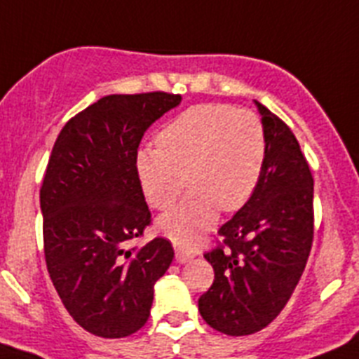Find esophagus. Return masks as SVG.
Wrapping results in <instances>:
<instances>
[{"label": "esophagus", "mask_w": 359, "mask_h": 359, "mask_svg": "<svg viewBox=\"0 0 359 359\" xmlns=\"http://www.w3.org/2000/svg\"><path fill=\"white\" fill-rule=\"evenodd\" d=\"M175 258L179 264H188V262H191L193 258H195V255H193L191 251H186V249L182 248H175Z\"/></svg>", "instance_id": "esophagus-1"}]
</instances>
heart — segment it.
<instances>
[{"label":"heart","mask_w":359,"mask_h":359,"mask_svg":"<svg viewBox=\"0 0 359 359\" xmlns=\"http://www.w3.org/2000/svg\"><path fill=\"white\" fill-rule=\"evenodd\" d=\"M158 148L135 155L146 201L166 210L191 188L175 210L157 220L175 244H195L217 222L218 210L233 213L253 197L266 162V133L258 115L227 104H197L179 114L157 135Z\"/></svg>","instance_id":"1"}]
</instances>
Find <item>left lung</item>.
<instances>
[{
	"instance_id": "8db88e82",
	"label": "left lung",
	"mask_w": 359,
	"mask_h": 359,
	"mask_svg": "<svg viewBox=\"0 0 359 359\" xmlns=\"http://www.w3.org/2000/svg\"><path fill=\"white\" fill-rule=\"evenodd\" d=\"M266 133V162L253 197L218 235L224 248L204 258L215 269L198 298L208 325L245 336L269 325L291 298L313 245L314 180L283 121L255 101Z\"/></svg>"
}]
</instances>
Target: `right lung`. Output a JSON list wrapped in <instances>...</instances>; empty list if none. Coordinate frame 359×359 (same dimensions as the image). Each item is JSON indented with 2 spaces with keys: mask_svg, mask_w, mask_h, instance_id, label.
<instances>
[{
  "mask_svg": "<svg viewBox=\"0 0 359 359\" xmlns=\"http://www.w3.org/2000/svg\"><path fill=\"white\" fill-rule=\"evenodd\" d=\"M180 95H106L59 133L39 202L48 274L85 330L124 338L148 322L155 282L173 260L168 240L128 249L149 224L135 155L144 132Z\"/></svg>",
  "mask_w": 359,
  "mask_h": 359,
  "instance_id": "obj_1",
  "label": "right lung"
}]
</instances>
